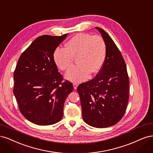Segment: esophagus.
<instances>
[{
	"mask_svg": "<svg viewBox=\"0 0 153 153\" xmlns=\"http://www.w3.org/2000/svg\"><path fill=\"white\" fill-rule=\"evenodd\" d=\"M73 86H74V88L75 90H76L77 86H78V84L77 83H74L73 84Z\"/></svg>",
	"mask_w": 153,
	"mask_h": 153,
	"instance_id": "esophagus-1",
	"label": "esophagus"
}]
</instances>
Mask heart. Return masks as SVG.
Returning <instances> with one entry per match:
<instances>
[{
    "instance_id": "obj_1",
    "label": "heart",
    "mask_w": 153,
    "mask_h": 153,
    "mask_svg": "<svg viewBox=\"0 0 153 153\" xmlns=\"http://www.w3.org/2000/svg\"><path fill=\"white\" fill-rule=\"evenodd\" d=\"M106 53V44L102 37L79 33L67 41L65 49H56L53 60L60 69L68 71L76 58L78 65L67 72L65 77L72 82H81L86 81L90 73L95 74L100 71Z\"/></svg>"
}]
</instances>
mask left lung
<instances>
[{"instance_id":"obj_1","label":"left lung","mask_w":153,"mask_h":153,"mask_svg":"<svg viewBox=\"0 0 153 153\" xmlns=\"http://www.w3.org/2000/svg\"><path fill=\"white\" fill-rule=\"evenodd\" d=\"M104 40L106 58L97 76L82 82L77 90L83 120L95 128H107L121 120L129 98V78L121 53L109 34L95 27Z\"/></svg>"}]
</instances>
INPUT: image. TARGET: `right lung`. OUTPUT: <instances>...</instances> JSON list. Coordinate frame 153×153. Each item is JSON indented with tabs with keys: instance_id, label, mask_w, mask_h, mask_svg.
I'll list each match as a JSON object with an SVG mask.
<instances>
[{
	"instance_id": "add662e5",
	"label": "right lung",
	"mask_w": 153,
	"mask_h": 153,
	"mask_svg": "<svg viewBox=\"0 0 153 153\" xmlns=\"http://www.w3.org/2000/svg\"><path fill=\"white\" fill-rule=\"evenodd\" d=\"M68 33L37 37L19 57L14 72L13 93L27 120L38 125L60 121L64 102L73 90L72 83L62 82L53 53Z\"/></svg>"
}]
</instances>
